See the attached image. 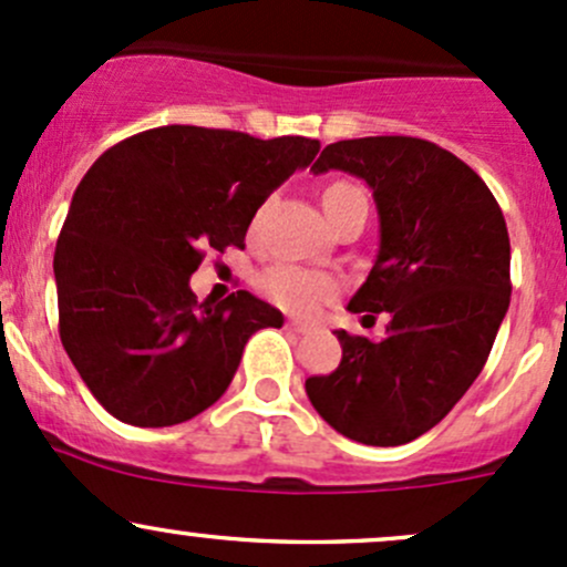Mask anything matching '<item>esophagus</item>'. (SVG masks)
Masks as SVG:
<instances>
[{
    "label": "esophagus",
    "mask_w": 567,
    "mask_h": 567,
    "mask_svg": "<svg viewBox=\"0 0 567 567\" xmlns=\"http://www.w3.org/2000/svg\"><path fill=\"white\" fill-rule=\"evenodd\" d=\"M286 330L295 332V334H308L310 327L302 324V321H286Z\"/></svg>",
    "instance_id": "34e87169"
}]
</instances>
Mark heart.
<instances>
[{"label":"heart","mask_w":567,"mask_h":567,"mask_svg":"<svg viewBox=\"0 0 567 567\" xmlns=\"http://www.w3.org/2000/svg\"><path fill=\"white\" fill-rule=\"evenodd\" d=\"M354 192H359V188L351 184H332L327 186L321 205L327 208L338 197ZM257 286L267 300L297 316H313L321 306L332 302L340 291L338 278L330 276V272L316 270V267L291 265V261H278V265L267 267L259 276Z\"/></svg>","instance_id":"heart-1"}]
</instances>
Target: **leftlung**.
<instances>
[{"label":"left lung","mask_w":567,"mask_h":567,"mask_svg":"<svg viewBox=\"0 0 567 567\" xmlns=\"http://www.w3.org/2000/svg\"><path fill=\"white\" fill-rule=\"evenodd\" d=\"M330 169L373 188L379 257L349 310H386L389 324L381 340L334 332L343 359L306 392L340 435L403 446L452 411L489 357L511 300L508 229L484 181L427 140H340L310 173Z\"/></svg>","instance_id":"8db88e82"}]
</instances>
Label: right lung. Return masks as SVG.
<instances>
[{
    "label": "right lung",
    "instance_id": "1",
    "mask_svg": "<svg viewBox=\"0 0 567 567\" xmlns=\"http://www.w3.org/2000/svg\"><path fill=\"white\" fill-rule=\"evenodd\" d=\"M319 140L159 126L121 140L81 186L53 254L66 357L118 422L169 427L227 392L248 338L281 310L248 291L197 302L205 251L246 246L267 197Z\"/></svg>",
    "mask_w": 567,
    "mask_h": 567
}]
</instances>
